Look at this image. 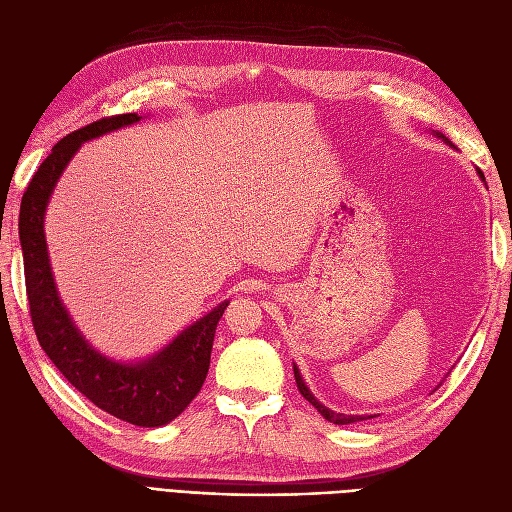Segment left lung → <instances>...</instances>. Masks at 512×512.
Returning a JSON list of instances; mask_svg holds the SVG:
<instances>
[{"label": "left lung", "instance_id": "1", "mask_svg": "<svg viewBox=\"0 0 512 512\" xmlns=\"http://www.w3.org/2000/svg\"><path fill=\"white\" fill-rule=\"evenodd\" d=\"M433 136H438V138H442V141L448 145V147H453L455 149V145L448 141V138L442 134V132H436L433 130ZM476 173H478V177H480V181H485V175H483V170H478L476 168ZM487 185V183H485ZM292 371H294V380H297V386H299V391H301V395L309 401V404H312L324 418H327L329 423H333V425H350V423H359V421H367V418H374L376 414H344V412H335V410H331V408H327L322 404V401H318L316 397H314V393L309 391V386L305 384V380H303V376H301V371H299V367L297 365H292Z\"/></svg>", "mask_w": 512, "mask_h": 512}]
</instances>
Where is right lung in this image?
Masks as SVG:
<instances>
[{
	"mask_svg": "<svg viewBox=\"0 0 512 512\" xmlns=\"http://www.w3.org/2000/svg\"><path fill=\"white\" fill-rule=\"evenodd\" d=\"M141 119L138 113L108 117L61 138L23 194L19 237L29 312L38 342L53 365L100 410L138 427H162L175 421L203 386L215 329L230 301L215 305L145 359H111L87 342L61 301L44 235V215L55 185L81 145Z\"/></svg>",
	"mask_w": 512,
	"mask_h": 512,
	"instance_id": "1",
	"label": "right lung"
}]
</instances>
